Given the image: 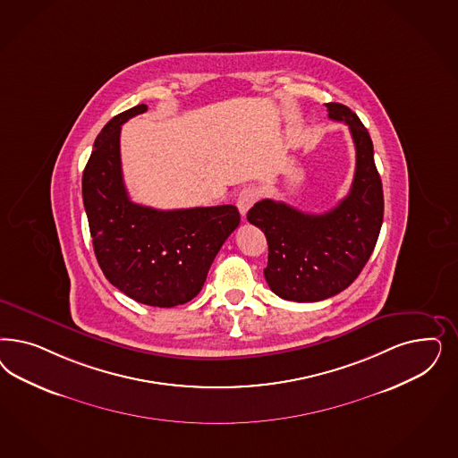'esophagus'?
Returning <instances> with one entry per match:
<instances>
[{
	"instance_id": "34e87169",
	"label": "esophagus",
	"mask_w": 458,
	"mask_h": 458,
	"mask_svg": "<svg viewBox=\"0 0 458 458\" xmlns=\"http://www.w3.org/2000/svg\"><path fill=\"white\" fill-rule=\"evenodd\" d=\"M258 197H259V192L256 187H244L241 192L237 193L236 206L242 217L251 208L252 204L258 200Z\"/></svg>"
}]
</instances>
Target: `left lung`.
Listing matches in <instances>:
<instances>
[{
    "instance_id": "obj_1",
    "label": "left lung",
    "mask_w": 458,
    "mask_h": 458,
    "mask_svg": "<svg viewBox=\"0 0 458 458\" xmlns=\"http://www.w3.org/2000/svg\"><path fill=\"white\" fill-rule=\"evenodd\" d=\"M328 118L349 126L355 145L351 192L325 214H307L265 199L248 221L265 233V278L273 293L290 301H320L337 295L369 261L383 225V183L366 126L347 106L327 103Z\"/></svg>"
}]
</instances>
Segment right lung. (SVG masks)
Here are the masks:
<instances>
[{"mask_svg":"<svg viewBox=\"0 0 458 458\" xmlns=\"http://www.w3.org/2000/svg\"><path fill=\"white\" fill-rule=\"evenodd\" d=\"M147 109L134 106L98 134L82 175V199L104 276L140 303L170 309L199 295L241 217L234 206L157 210L130 200L121 172V124Z\"/></svg>","mask_w":458,"mask_h":458,"instance_id":"right-lung-1","label":"right lung"}]
</instances>
